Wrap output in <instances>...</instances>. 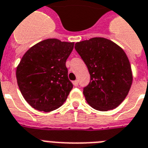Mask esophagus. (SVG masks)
<instances>
[{"mask_svg":"<svg viewBox=\"0 0 148 148\" xmlns=\"http://www.w3.org/2000/svg\"><path fill=\"white\" fill-rule=\"evenodd\" d=\"M73 84H74V86H78V81H77V80H74V81H73Z\"/></svg>","mask_w":148,"mask_h":148,"instance_id":"esophagus-1","label":"esophagus"}]
</instances>
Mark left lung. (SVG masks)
Returning <instances> with one entry per match:
<instances>
[{
    "mask_svg": "<svg viewBox=\"0 0 148 148\" xmlns=\"http://www.w3.org/2000/svg\"><path fill=\"white\" fill-rule=\"evenodd\" d=\"M74 48L90 75V82L83 92L87 103L99 111L116 109L127 97L133 80L124 50L102 37L77 42Z\"/></svg>",
    "mask_w": 148,
    "mask_h": 148,
    "instance_id": "obj_1",
    "label": "left lung"
}]
</instances>
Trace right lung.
Segmentation results:
<instances>
[{
    "label": "right lung",
    "mask_w": 148,
    "mask_h": 148,
    "mask_svg": "<svg viewBox=\"0 0 148 148\" xmlns=\"http://www.w3.org/2000/svg\"><path fill=\"white\" fill-rule=\"evenodd\" d=\"M74 45L48 39L23 55L16 67V77L23 97L32 108L48 112L65 102L73 88L65 63Z\"/></svg>",
    "instance_id": "add662e5"
}]
</instances>
